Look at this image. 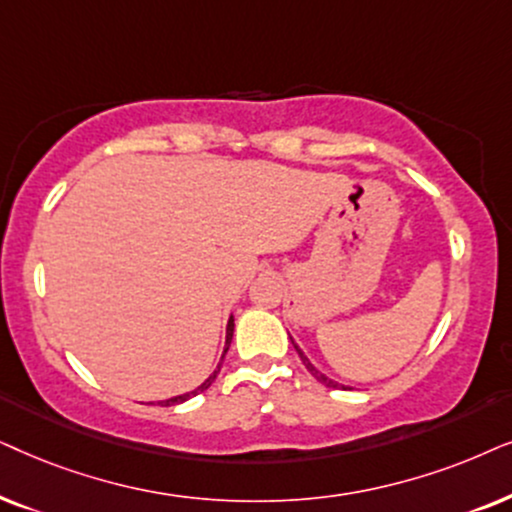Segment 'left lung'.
Returning <instances> with one entry per match:
<instances>
[{"instance_id": "left-lung-1", "label": "left lung", "mask_w": 512, "mask_h": 512, "mask_svg": "<svg viewBox=\"0 0 512 512\" xmlns=\"http://www.w3.org/2000/svg\"><path fill=\"white\" fill-rule=\"evenodd\" d=\"M290 339H292V337H290ZM292 346H295V351L299 353V358H302V363H304V367H306V370H309V372H311V377H313V379H316V381H320V384H325L327 388H349V386L339 384V381H335V379H330V377H327V374H323V372H320V370H318V367H313V363H311V360L304 356V351H302V349H299V346H297L295 342H292Z\"/></svg>"}]
</instances>
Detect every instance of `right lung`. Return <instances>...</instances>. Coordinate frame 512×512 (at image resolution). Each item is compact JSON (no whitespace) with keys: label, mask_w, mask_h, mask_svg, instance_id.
<instances>
[{"label":"right lung","mask_w":512,"mask_h":512,"mask_svg":"<svg viewBox=\"0 0 512 512\" xmlns=\"http://www.w3.org/2000/svg\"><path fill=\"white\" fill-rule=\"evenodd\" d=\"M231 337H234V316L229 318V323H227V339H224V351H222V360H224V353L229 351V344H231ZM222 365V363H220ZM220 365H217V370L210 374V377L203 381L201 386H196L194 391H189V393H182V395H173V398H168V400H159V405H163V407H168V405H180V403H185V400H189V398H194V395H199V393H203L206 391V388L213 384L215 381V377H217V372H220Z\"/></svg>","instance_id":"obj_1"}]
</instances>
